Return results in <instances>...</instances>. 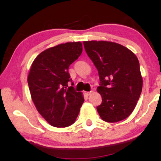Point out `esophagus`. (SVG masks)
Masks as SVG:
<instances>
[{"label":"esophagus","mask_w":161,"mask_h":161,"mask_svg":"<svg viewBox=\"0 0 161 161\" xmlns=\"http://www.w3.org/2000/svg\"><path fill=\"white\" fill-rule=\"evenodd\" d=\"M92 92V91H91V92H85V94H86V95L89 96V95H90V94H91Z\"/></svg>","instance_id":"1"}]
</instances>
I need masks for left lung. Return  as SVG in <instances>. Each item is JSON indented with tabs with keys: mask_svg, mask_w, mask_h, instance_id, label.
I'll return each mask as SVG.
<instances>
[{
	"mask_svg": "<svg viewBox=\"0 0 161 161\" xmlns=\"http://www.w3.org/2000/svg\"><path fill=\"white\" fill-rule=\"evenodd\" d=\"M85 50L97 69L102 103L97 107L107 122L122 121L130 115L142 91L139 61L128 48L108 41L83 42Z\"/></svg>",
	"mask_w": 161,
	"mask_h": 161,
	"instance_id": "1",
	"label": "left lung"
}]
</instances>
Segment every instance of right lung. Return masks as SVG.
I'll return each mask as SVG.
<instances>
[{"label": "right lung", "instance_id": "add662e5", "mask_svg": "<svg viewBox=\"0 0 161 161\" xmlns=\"http://www.w3.org/2000/svg\"><path fill=\"white\" fill-rule=\"evenodd\" d=\"M83 51L80 42L60 44L39 53L28 76L31 96L42 116L52 126L73 124L84 102L83 94L69 86V65Z\"/></svg>", "mask_w": 161, "mask_h": 161}]
</instances>
